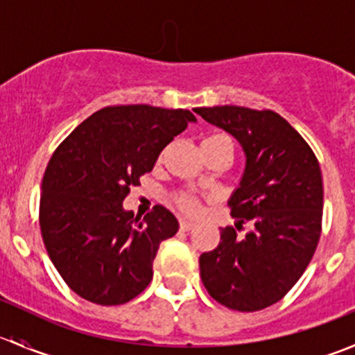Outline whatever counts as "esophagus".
Masks as SVG:
<instances>
[{
    "mask_svg": "<svg viewBox=\"0 0 355 355\" xmlns=\"http://www.w3.org/2000/svg\"><path fill=\"white\" fill-rule=\"evenodd\" d=\"M194 228H196V225L191 223V221H187V220L180 221V230L182 232H191V230H194Z\"/></svg>",
    "mask_w": 355,
    "mask_h": 355,
    "instance_id": "esophagus-1",
    "label": "esophagus"
}]
</instances>
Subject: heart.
Returning a JSON list of instances; mask_svg holds the SVG:
<instances>
[{
	"label": "heart",
	"mask_w": 355,
	"mask_h": 355,
	"mask_svg": "<svg viewBox=\"0 0 355 355\" xmlns=\"http://www.w3.org/2000/svg\"><path fill=\"white\" fill-rule=\"evenodd\" d=\"M214 137H223V135H214ZM214 137H209V139H214ZM177 202H178V206H180V209L185 211V213H189V214H198L200 211L199 200L189 194L178 196Z\"/></svg>",
	"instance_id": "1"
}]
</instances>
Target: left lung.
I'll return each mask as SVG.
<instances>
[{"mask_svg": "<svg viewBox=\"0 0 355 355\" xmlns=\"http://www.w3.org/2000/svg\"><path fill=\"white\" fill-rule=\"evenodd\" d=\"M237 139L244 173L228 204L245 237L221 228L216 249L200 254V280L228 309L252 313L278 302L313 259L321 235L323 178L313 149L285 118L242 106L194 108Z\"/></svg>", "mask_w": 355, "mask_h": 355, "instance_id": "8db88e82", "label": "left lung"}]
</instances>
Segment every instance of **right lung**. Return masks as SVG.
<instances>
[{"label": "right lung", "instance_id": "right-lung-1", "mask_svg": "<svg viewBox=\"0 0 355 355\" xmlns=\"http://www.w3.org/2000/svg\"><path fill=\"white\" fill-rule=\"evenodd\" d=\"M196 121L189 110L108 106L82 121L51 156L39 206L42 241L82 299L120 306L151 284L159 244L177 234L178 221L163 206L134 218L123 199Z\"/></svg>", "mask_w": 355, "mask_h": 355}]
</instances>
